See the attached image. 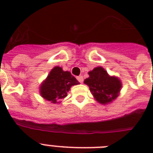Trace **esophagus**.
Segmentation results:
<instances>
[{
	"label": "esophagus",
	"instance_id": "34e87169",
	"mask_svg": "<svg viewBox=\"0 0 153 153\" xmlns=\"http://www.w3.org/2000/svg\"><path fill=\"white\" fill-rule=\"evenodd\" d=\"M77 79H78V81L79 82H83V77L82 76V75H79V76L77 77Z\"/></svg>",
	"mask_w": 153,
	"mask_h": 153
}]
</instances>
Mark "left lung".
<instances>
[{
    "mask_svg": "<svg viewBox=\"0 0 153 153\" xmlns=\"http://www.w3.org/2000/svg\"><path fill=\"white\" fill-rule=\"evenodd\" d=\"M88 79H85V84L88 85L93 95L98 102L106 104L118 96L121 88L120 80L116 77H110L102 67H96L89 72Z\"/></svg>",
    "mask_w": 153,
    "mask_h": 153,
    "instance_id": "1",
    "label": "left lung"
}]
</instances>
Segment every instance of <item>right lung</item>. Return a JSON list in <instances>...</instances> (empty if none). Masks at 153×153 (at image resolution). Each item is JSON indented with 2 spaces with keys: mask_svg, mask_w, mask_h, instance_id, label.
I'll list each match as a JSON object with an SVG mask.
<instances>
[{
  "mask_svg": "<svg viewBox=\"0 0 153 153\" xmlns=\"http://www.w3.org/2000/svg\"><path fill=\"white\" fill-rule=\"evenodd\" d=\"M79 82L69 71H63L59 67H54L40 86V94L43 98L53 103L67 97L71 86Z\"/></svg>",
  "mask_w": 153,
  "mask_h": 153,
  "instance_id": "add662e5",
  "label": "right lung"
}]
</instances>
